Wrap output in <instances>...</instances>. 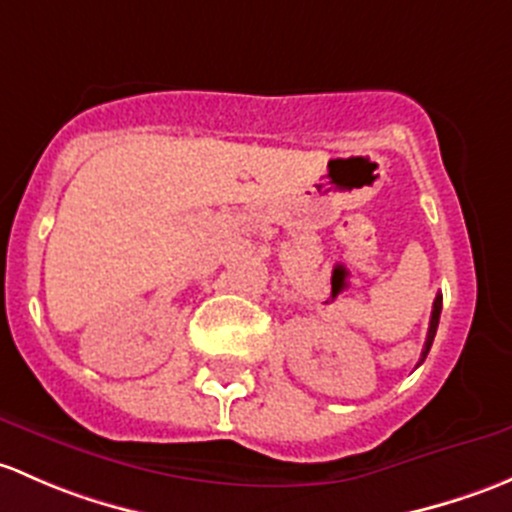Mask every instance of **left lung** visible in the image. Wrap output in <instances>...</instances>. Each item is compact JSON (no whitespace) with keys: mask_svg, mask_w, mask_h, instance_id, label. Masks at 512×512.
<instances>
[{"mask_svg":"<svg viewBox=\"0 0 512 512\" xmlns=\"http://www.w3.org/2000/svg\"><path fill=\"white\" fill-rule=\"evenodd\" d=\"M441 293L434 298V310H431V320H429V335H426V342H424V350H421V362L426 360V355H429L431 350V342H434V335H436V328H439V318H441ZM419 362V365H421Z\"/></svg>","mask_w":512,"mask_h":512,"instance_id":"8db88e82","label":"left lung"}]
</instances>
